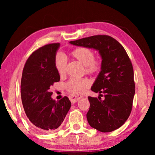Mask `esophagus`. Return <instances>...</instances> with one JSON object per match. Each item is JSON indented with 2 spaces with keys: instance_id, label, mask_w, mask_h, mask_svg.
I'll use <instances>...</instances> for the list:
<instances>
[{
  "instance_id": "1",
  "label": "esophagus",
  "mask_w": 155,
  "mask_h": 155,
  "mask_svg": "<svg viewBox=\"0 0 155 155\" xmlns=\"http://www.w3.org/2000/svg\"><path fill=\"white\" fill-rule=\"evenodd\" d=\"M83 98V96L81 95H71L70 96V99L72 103H76L78 101H79L81 98Z\"/></svg>"
}]
</instances>
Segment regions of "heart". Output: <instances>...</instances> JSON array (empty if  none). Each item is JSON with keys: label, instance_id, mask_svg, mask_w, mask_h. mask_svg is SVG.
<instances>
[{"label": "heart", "instance_id": "heart-1", "mask_svg": "<svg viewBox=\"0 0 155 155\" xmlns=\"http://www.w3.org/2000/svg\"><path fill=\"white\" fill-rule=\"evenodd\" d=\"M70 56L85 66V72L87 74H96L101 70V62L98 60L94 59V53L90 48L79 47L73 50L70 52ZM54 65L59 75L63 76L65 74L66 61L64 57L58 54L54 60ZM90 82L87 78H72L67 83L65 87L72 94H80L90 87Z\"/></svg>", "mask_w": 155, "mask_h": 155}]
</instances>
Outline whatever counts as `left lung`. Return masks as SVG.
Returning a JSON list of instances; mask_svg holds the SVG:
<instances>
[{"label":"left lung","instance_id":"1","mask_svg":"<svg viewBox=\"0 0 155 155\" xmlns=\"http://www.w3.org/2000/svg\"><path fill=\"white\" fill-rule=\"evenodd\" d=\"M70 44L98 51L101 72L91 90L100 94L98 98L88 97L90 107L87 120L91 127L101 132L116 130L129 117L135 91L133 68L127 52L108 35H94ZM101 93L104 94L103 100H100Z\"/></svg>","mask_w":155,"mask_h":155}]
</instances>
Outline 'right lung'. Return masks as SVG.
Masks as SVG:
<instances>
[{
	"label": "right lung",
	"instance_id": "1",
	"mask_svg": "<svg viewBox=\"0 0 155 155\" xmlns=\"http://www.w3.org/2000/svg\"><path fill=\"white\" fill-rule=\"evenodd\" d=\"M59 43L47 44L33 52L23 69L21 79V98L31 124L40 132L57 129L71 107L67 96L56 101L52 98L50 87L59 82L54 60Z\"/></svg>",
	"mask_w": 155,
	"mask_h": 155
}]
</instances>
